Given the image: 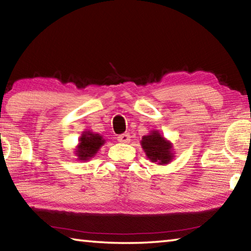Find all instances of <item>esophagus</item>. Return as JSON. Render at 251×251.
Listing matches in <instances>:
<instances>
[{"label":"esophagus","instance_id":"34e87169","mask_svg":"<svg viewBox=\"0 0 251 251\" xmlns=\"http://www.w3.org/2000/svg\"><path fill=\"white\" fill-rule=\"evenodd\" d=\"M117 141L120 143H129L130 142V135L128 133L118 135Z\"/></svg>","mask_w":251,"mask_h":251}]
</instances>
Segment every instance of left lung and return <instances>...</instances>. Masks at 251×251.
Segmentation results:
<instances>
[{"instance_id": "left-lung-1", "label": "left lung", "mask_w": 251, "mask_h": 251, "mask_svg": "<svg viewBox=\"0 0 251 251\" xmlns=\"http://www.w3.org/2000/svg\"><path fill=\"white\" fill-rule=\"evenodd\" d=\"M141 144L144 151L146 152V156L151 160V163L166 165L171 163L174 158L172 143L165 139L157 130L143 136Z\"/></svg>"}]
</instances>
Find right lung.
<instances>
[{"label":"right lung","mask_w":251,"mask_h":251,"mask_svg":"<svg viewBox=\"0 0 251 251\" xmlns=\"http://www.w3.org/2000/svg\"><path fill=\"white\" fill-rule=\"evenodd\" d=\"M105 139L100 134L92 133V131H84L79 137V144L77 150L75 151L78 160H88L96 155L101 145H104Z\"/></svg>","instance_id":"right-lung-1"}]
</instances>
